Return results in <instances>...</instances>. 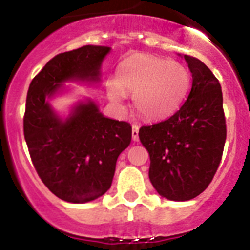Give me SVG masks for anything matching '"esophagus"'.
<instances>
[{"label":"esophagus","instance_id":"esophagus-1","mask_svg":"<svg viewBox=\"0 0 250 250\" xmlns=\"http://www.w3.org/2000/svg\"><path fill=\"white\" fill-rule=\"evenodd\" d=\"M138 129H140L138 125H132V138H133V141H138Z\"/></svg>","mask_w":250,"mask_h":250}]
</instances>
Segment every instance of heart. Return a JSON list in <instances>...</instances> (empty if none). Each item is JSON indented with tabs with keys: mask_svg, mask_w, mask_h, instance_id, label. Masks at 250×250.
<instances>
[{
	"mask_svg": "<svg viewBox=\"0 0 250 250\" xmlns=\"http://www.w3.org/2000/svg\"><path fill=\"white\" fill-rule=\"evenodd\" d=\"M118 83L109 85L110 100L121 104L125 93L133 94V105L142 117L160 119L182 105L190 87L187 67L177 61L136 56L118 67Z\"/></svg>",
	"mask_w": 250,
	"mask_h": 250,
	"instance_id": "b5f03b06",
	"label": "heart"
}]
</instances>
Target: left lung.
Masks as SVG:
<instances>
[{
    "label": "left lung",
    "instance_id": "obj_1",
    "mask_svg": "<svg viewBox=\"0 0 250 250\" xmlns=\"http://www.w3.org/2000/svg\"><path fill=\"white\" fill-rule=\"evenodd\" d=\"M192 89L170 118L140 128L150 155L148 178L160 196L189 201L206 189L220 165L226 121L219 80L206 64L184 54Z\"/></svg>",
    "mask_w": 250,
    "mask_h": 250
}]
</instances>
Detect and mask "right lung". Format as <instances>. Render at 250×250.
I'll return each instance as SVG.
<instances>
[{
    "instance_id": "add662e5",
    "label": "right lung",
    "mask_w": 250,
    "mask_h": 250,
    "mask_svg": "<svg viewBox=\"0 0 250 250\" xmlns=\"http://www.w3.org/2000/svg\"><path fill=\"white\" fill-rule=\"evenodd\" d=\"M109 52V47L85 45L57 54L29 86L24 115L29 154L42 182L66 202L102 197L112 186L119 154L131 144L129 123L104 117L91 100L80 102L66 119L48 102L66 81L98 83Z\"/></svg>"
}]
</instances>
